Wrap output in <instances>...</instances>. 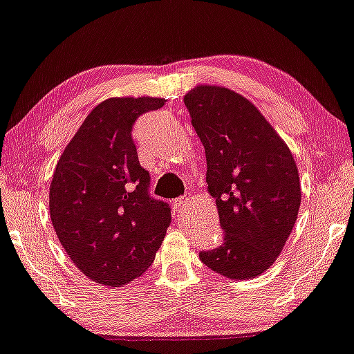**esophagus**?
Listing matches in <instances>:
<instances>
[{"label":"esophagus","instance_id":"1","mask_svg":"<svg viewBox=\"0 0 354 354\" xmlns=\"http://www.w3.org/2000/svg\"><path fill=\"white\" fill-rule=\"evenodd\" d=\"M188 197L183 196V197H178L176 198L174 202H172V209H174V212H182L185 209V206L188 205Z\"/></svg>","mask_w":354,"mask_h":354}]
</instances>
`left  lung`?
<instances>
[{
  "label": "left lung",
  "mask_w": 354,
  "mask_h": 354,
  "mask_svg": "<svg viewBox=\"0 0 354 354\" xmlns=\"http://www.w3.org/2000/svg\"><path fill=\"white\" fill-rule=\"evenodd\" d=\"M206 154L223 242L200 260L230 279H252L274 263L296 223L301 183L288 146L250 100L220 86L183 98Z\"/></svg>",
  "instance_id": "obj_1"
}]
</instances>
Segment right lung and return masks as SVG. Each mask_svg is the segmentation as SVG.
<instances>
[{
	"label": "right lung",
	"mask_w": 354,
	"mask_h": 354,
	"mask_svg": "<svg viewBox=\"0 0 354 354\" xmlns=\"http://www.w3.org/2000/svg\"><path fill=\"white\" fill-rule=\"evenodd\" d=\"M163 98H109L86 117L59 157L49 191L58 240L92 281L118 286L142 276L171 223V208L149 194L132 128Z\"/></svg>",
	"instance_id": "obj_1"
}]
</instances>
